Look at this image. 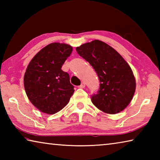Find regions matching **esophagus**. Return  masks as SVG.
Wrapping results in <instances>:
<instances>
[{
    "mask_svg": "<svg viewBox=\"0 0 160 160\" xmlns=\"http://www.w3.org/2000/svg\"><path fill=\"white\" fill-rule=\"evenodd\" d=\"M85 87V82H82L81 83V85H80V86H78V88H81V89H82V88H84Z\"/></svg>",
    "mask_w": 160,
    "mask_h": 160,
    "instance_id": "esophagus-1",
    "label": "esophagus"
}]
</instances>
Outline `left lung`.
Instances as JSON below:
<instances>
[{"mask_svg": "<svg viewBox=\"0 0 160 160\" xmlns=\"http://www.w3.org/2000/svg\"><path fill=\"white\" fill-rule=\"evenodd\" d=\"M76 51L99 77V90L92 96L93 104L109 114L122 112L131 102L136 87L128 63L114 48L99 40L83 44Z\"/></svg>", "mask_w": 160, "mask_h": 160, "instance_id": "8db88e82", "label": "left lung"}]
</instances>
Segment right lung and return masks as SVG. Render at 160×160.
<instances>
[{"label": "right lung", "mask_w": 160, "mask_h": 160, "mask_svg": "<svg viewBox=\"0 0 160 160\" xmlns=\"http://www.w3.org/2000/svg\"><path fill=\"white\" fill-rule=\"evenodd\" d=\"M72 51L71 46L51 43L29 62L24 86L29 101L40 112L54 114L66 106L74 92L68 72L61 67Z\"/></svg>", "instance_id": "add662e5"}]
</instances>
